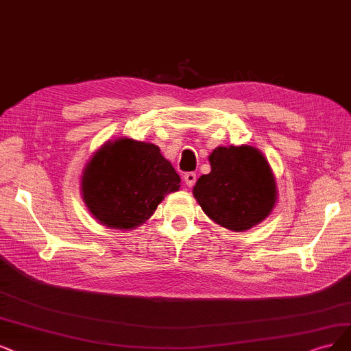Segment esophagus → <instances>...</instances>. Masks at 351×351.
<instances>
[{
  "label": "esophagus",
  "instance_id": "1",
  "mask_svg": "<svg viewBox=\"0 0 351 351\" xmlns=\"http://www.w3.org/2000/svg\"><path fill=\"white\" fill-rule=\"evenodd\" d=\"M184 179H185V184L191 188V186L195 185V182H197V173L195 172H186L184 175Z\"/></svg>",
  "mask_w": 351,
  "mask_h": 351
}]
</instances>
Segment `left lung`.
<instances>
[{
  "mask_svg": "<svg viewBox=\"0 0 351 351\" xmlns=\"http://www.w3.org/2000/svg\"><path fill=\"white\" fill-rule=\"evenodd\" d=\"M210 163L211 172L193 186L202 211L232 231L263 221L276 202V184L265 156L252 146L217 147Z\"/></svg>",
  "mask_w": 351,
  "mask_h": 351,
  "instance_id": "8db88e82",
  "label": "left lung"
}]
</instances>
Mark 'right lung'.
<instances>
[{"label":"right lung","instance_id":"right-lung-1","mask_svg":"<svg viewBox=\"0 0 351 351\" xmlns=\"http://www.w3.org/2000/svg\"><path fill=\"white\" fill-rule=\"evenodd\" d=\"M180 178L152 143L120 138L104 145L86 165L82 195L104 226L128 230L145 223Z\"/></svg>","mask_w":351,"mask_h":351}]
</instances>
